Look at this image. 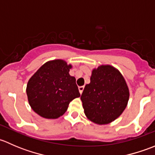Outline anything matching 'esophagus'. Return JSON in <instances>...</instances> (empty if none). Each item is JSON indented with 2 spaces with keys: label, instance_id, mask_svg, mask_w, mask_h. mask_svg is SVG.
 <instances>
[{
  "label": "esophagus",
  "instance_id": "1",
  "mask_svg": "<svg viewBox=\"0 0 155 155\" xmlns=\"http://www.w3.org/2000/svg\"><path fill=\"white\" fill-rule=\"evenodd\" d=\"M83 90H84V86H79V93H80L81 94H82V91H83Z\"/></svg>",
  "mask_w": 155,
  "mask_h": 155
}]
</instances>
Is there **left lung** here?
<instances>
[{
	"instance_id": "obj_1",
	"label": "left lung",
	"mask_w": 155,
	"mask_h": 155,
	"mask_svg": "<svg viewBox=\"0 0 155 155\" xmlns=\"http://www.w3.org/2000/svg\"><path fill=\"white\" fill-rule=\"evenodd\" d=\"M90 80L81 96L85 116L99 125L109 124L118 118L127 106V84L121 72L109 64L94 68Z\"/></svg>"
}]
</instances>
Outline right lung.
Returning a JSON list of instances; mask_svg holds the SVG:
<instances>
[{
  "mask_svg": "<svg viewBox=\"0 0 155 155\" xmlns=\"http://www.w3.org/2000/svg\"><path fill=\"white\" fill-rule=\"evenodd\" d=\"M71 68L66 61L54 59L46 62L30 78L28 101L37 115L48 119L59 118L70 101L80 97L76 78L69 73Z\"/></svg>",
  "mask_w": 155,
  "mask_h": 155,
  "instance_id": "right-lung-1",
  "label": "right lung"
}]
</instances>
